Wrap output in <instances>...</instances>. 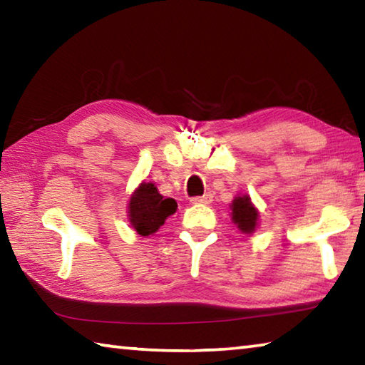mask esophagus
Wrapping results in <instances>:
<instances>
[{
  "instance_id": "obj_1",
  "label": "esophagus",
  "mask_w": 365,
  "mask_h": 365,
  "mask_svg": "<svg viewBox=\"0 0 365 365\" xmlns=\"http://www.w3.org/2000/svg\"><path fill=\"white\" fill-rule=\"evenodd\" d=\"M191 205H209V202L212 201V196L209 195V193H206V195H202V196H196V197H191Z\"/></svg>"
}]
</instances>
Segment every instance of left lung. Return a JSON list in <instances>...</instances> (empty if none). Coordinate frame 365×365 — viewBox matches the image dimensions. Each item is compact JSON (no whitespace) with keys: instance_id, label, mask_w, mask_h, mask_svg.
<instances>
[{"instance_id":"8db88e82","label":"left lung","mask_w":365,"mask_h":365,"mask_svg":"<svg viewBox=\"0 0 365 365\" xmlns=\"http://www.w3.org/2000/svg\"><path fill=\"white\" fill-rule=\"evenodd\" d=\"M232 222L242 233L252 235L259 224V211L248 195H238L230 205Z\"/></svg>"}]
</instances>
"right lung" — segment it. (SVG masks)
I'll return each mask as SVG.
<instances>
[{
  "instance_id": "right-lung-1",
  "label": "right lung",
  "mask_w": 365,
  "mask_h": 365,
  "mask_svg": "<svg viewBox=\"0 0 365 365\" xmlns=\"http://www.w3.org/2000/svg\"><path fill=\"white\" fill-rule=\"evenodd\" d=\"M177 211L174 197H165L153 182H141L130 196L127 217L135 232L150 237L164 225L165 219Z\"/></svg>"
}]
</instances>
